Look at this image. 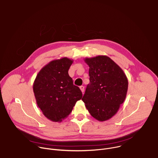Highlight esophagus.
<instances>
[{"mask_svg": "<svg viewBox=\"0 0 158 158\" xmlns=\"http://www.w3.org/2000/svg\"><path fill=\"white\" fill-rule=\"evenodd\" d=\"M80 89H81V91H82V93H84V87L83 85L80 86Z\"/></svg>", "mask_w": 158, "mask_h": 158, "instance_id": "obj_1", "label": "esophagus"}]
</instances>
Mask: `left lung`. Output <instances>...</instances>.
Segmentation results:
<instances>
[{"label": "left lung", "mask_w": 158, "mask_h": 158, "mask_svg": "<svg viewBox=\"0 0 158 158\" xmlns=\"http://www.w3.org/2000/svg\"><path fill=\"white\" fill-rule=\"evenodd\" d=\"M90 82L82 100L91 115L99 121L114 116L124 102L128 81L121 67L106 56L85 58Z\"/></svg>", "instance_id": "1"}]
</instances>
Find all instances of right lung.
Masks as SVG:
<instances>
[{"mask_svg":"<svg viewBox=\"0 0 158 158\" xmlns=\"http://www.w3.org/2000/svg\"><path fill=\"white\" fill-rule=\"evenodd\" d=\"M73 62L67 57L52 60L42 67L34 81L33 91L37 104L52 121L60 122L67 118L82 97L68 74Z\"/></svg>","mask_w":158,"mask_h":158,"instance_id":"right-lung-1","label":"right lung"}]
</instances>
